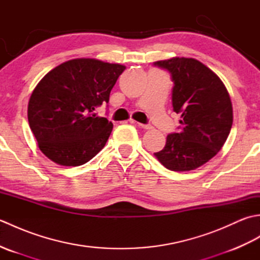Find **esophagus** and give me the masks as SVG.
<instances>
[{
    "mask_svg": "<svg viewBox=\"0 0 260 260\" xmlns=\"http://www.w3.org/2000/svg\"><path fill=\"white\" fill-rule=\"evenodd\" d=\"M132 123H135L136 125H139L140 127H142V128H144V129H151V128H152V126H151V125H148V124H141V123H136V121H134V120H132Z\"/></svg>",
    "mask_w": 260,
    "mask_h": 260,
    "instance_id": "1",
    "label": "esophagus"
}]
</instances>
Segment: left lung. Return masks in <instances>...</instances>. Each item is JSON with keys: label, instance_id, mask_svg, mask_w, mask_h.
I'll return each mask as SVG.
<instances>
[{"label": "left lung", "instance_id": "left-lung-1", "mask_svg": "<svg viewBox=\"0 0 260 260\" xmlns=\"http://www.w3.org/2000/svg\"><path fill=\"white\" fill-rule=\"evenodd\" d=\"M173 81L172 106L181 114V129L169 134L155 154L171 171H191L221 150L233 126V105L223 82L207 66L192 58H172L153 63Z\"/></svg>", "mask_w": 260, "mask_h": 260}]
</instances>
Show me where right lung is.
<instances>
[{
  "label": "right lung",
  "instance_id": "right-lung-1",
  "mask_svg": "<svg viewBox=\"0 0 260 260\" xmlns=\"http://www.w3.org/2000/svg\"><path fill=\"white\" fill-rule=\"evenodd\" d=\"M125 67L96 59H74L48 73L33 90L27 120L39 148L51 161L79 167L103 150L113 123L96 108Z\"/></svg>",
  "mask_w": 260,
  "mask_h": 260
}]
</instances>
